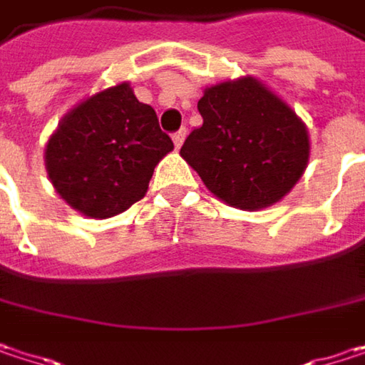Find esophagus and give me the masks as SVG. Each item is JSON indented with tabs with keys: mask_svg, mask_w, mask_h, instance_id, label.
<instances>
[{
	"mask_svg": "<svg viewBox=\"0 0 365 365\" xmlns=\"http://www.w3.org/2000/svg\"><path fill=\"white\" fill-rule=\"evenodd\" d=\"M185 137H187V130H185V128H180V130H176V133L172 135V141H174V147H176V149H180Z\"/></svg>",
	"mask_w": 365,
	"mask_h": 365,
	"instance_id": "esophagus-1",
	"label": "esophagus"
}]
</instances>
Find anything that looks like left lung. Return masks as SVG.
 <instances>
[{"instance_id":"left-lung-1","label":"left lung","mask_w":365,"mask_h":365,"mask_svg":"<svg viewBox=\"0 0 365 365\" xmlns=\"http://www.w3.org/2000/svg\"><path fill=\"white\" fill-rule=\"evenodd\" d=\"M203 124L180 147L182 160L220 201L257 212L287 195L309 162L307 126L253 76L216 83L197 103Z\"/></svg>"}]
</instances>
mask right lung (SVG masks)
I'll return each mask as SVG.
<instances>
[{"label": "right lung", "mask_w": 365, "mask_h": 365, "mask_svg": "<svg viewBox=\"0 0 365 365\" xmlns=\"http://www.w3.org/2000/svg\"><path fill=\"white\" fill-rule=\"evenodd\" d=\"M174 149L155 110L130 83H118L76 103L45 145V170L66 203L106 220L143 199L153 168Z\"/></svg>", "instance_id": "add662e5"}]
</instances>
